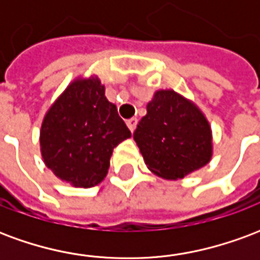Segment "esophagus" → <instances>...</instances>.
Masks as SVG:
<instances>
[{
    "mask_svg": "<svg viewBox=\"0 0 260 260\" xmlns=\"http://www.w3.org/2000/svg\"><path fill=\"white\" fill-rule=\"evenodd\" d=\"M136 125H138V119H136V118H131V119H128V121H126V126L129 128L131 132H134V131H135Z\"/></svg>",
    "mask_w": 260,
    "mask_h": 260,
    "instance_id": "obj_1",
    "label": "esophagus"
}]
</instances>
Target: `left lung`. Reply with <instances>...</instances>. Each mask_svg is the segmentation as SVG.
<instances>
[{
    "label": "left lung",
    "mask_w": 260,
    "mask_h": 260,
    "mask_svg": "<svg viewBox=\"0 0 260 260\" xmlns=\"http://www.w3.org/2000/svg\"><path fill=\"white\" fill-rule=\"evenodd\" d=\"M146 111L134 139L153 174L177 181L212 160V126L192 100L173 89H160Z\"/></svg>",
    "instance_id": "left-lung-1"
}]
</instances>
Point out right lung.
<instances>
[{
  "label": "right lung",
  "mask_w": 260,
  "mask_h": 260,
  "mask_svg": "<svg viewBox=\"0 0 260 260\" xmlns=\"http://www.w3.org/2000/svg\"><path fill=\"white\" fill-rule=\"evenodd\" d=\"M131 138L97 75L78 76L44 115L40 153L53 174L75 188L99 185L108 173L114 147Z\"/></svg>",
  "instance_id": "1"
}]
</instances>
